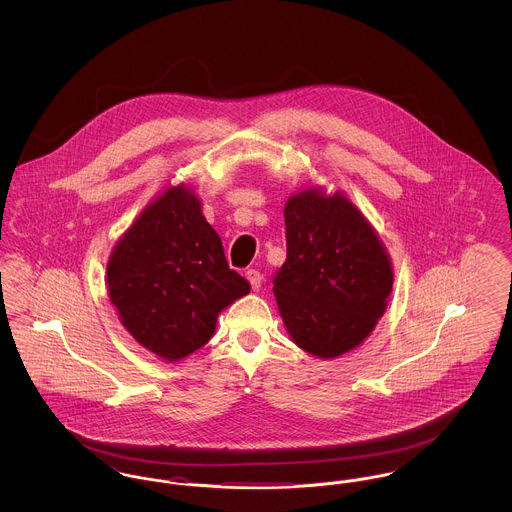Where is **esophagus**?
<instances>
[{
  "mask_svg": "<svg viewBox=\"0 0 512 512\" xmlns=\"http://www.w3.org/2000/svg\"><path fill=\"white\" fill-rule=\"evenodd\" d=\"M245 278L249 280V284H251L253 290H259L261 284H263V274H261L257 268H249V270L245 272Z\"/></svg>",
  "mask_w": 512,
  "mask_h": 512,
  "instance_id": "obj_1",
  "label": "esophagus"
}]
</instances>
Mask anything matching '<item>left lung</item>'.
<instances>
[{
    "label": "left lung",
    "instance_id": "obj_1",
    "mask_svg": "<svg viewBox=\"0 0 512 512\" xmlns=\"http://www.w3.org/2000/svg\"><path fill=\"white\" fill-rule=\"evenodd\" d=\"M286 261L272 284L293 341L322 359L357 347L386 311L390 259L357 207L315 190L284 209Z\"/></svg>",
    "mask_w": 512,
    "mask_h": 512
}]
</instances>
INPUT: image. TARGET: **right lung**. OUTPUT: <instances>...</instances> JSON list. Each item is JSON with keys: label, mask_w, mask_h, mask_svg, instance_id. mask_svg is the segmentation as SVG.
<instances>
[{"label": "right lung", "mask_w": 512, "mask_h": 512, "mask_svg": "<svg viewBox=\"0 0 512 512\" xmlns=\"http://www.w3.org/2000/svg\"><path fill=\"white\" fill-rule=\"evenodd\" d=\"M107 284L124 328L167 361L203 347L220 311L251 290L228 267L219 234L182 186L153 201L122 236Z\"/></svg>", "instance_id": "add662e5"}]
</instances>
